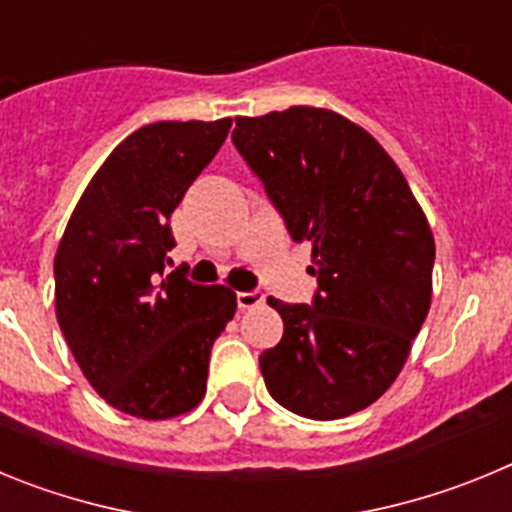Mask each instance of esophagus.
<instances>
[{
    "label": "esophagus",
    "instance_id": "34e87169",
    "mask_svg": "<svg viewBox=\"0 0 512 512\" xmlns=\"http://www.w3.org/2000/svg\"><path fill=\"white\" fill-rule=\"evenodd\" d=\"M264 302L261 292H238V307L241 310H251V307H259Z\"/></svg>",
    "mask_w": 512,
    "mask_h": 512
}]
</instances>
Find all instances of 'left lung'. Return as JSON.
<instances>
[{
  "mask_svg": "<svg viewBox=\"0 0 512 512\" xmlns=\"http://www.w3.org/2000/svg\"><path fill=\"white\" fill-rule=\"evenodd\" d=\"M233 143L289 235L312 246V305L269 297L284 336L259 356L282 408L336 420L369 408L408 361L433 295L431 225L390 153L348 117L289 107L235 117Z\"/></svg>",
  "mask_w": 512,
  "mask_h": 512,
  "instance_id": "obj_1",
  "label": "left lung"
}]
</instances>
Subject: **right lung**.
Listing matches in <instances>:
<instances>
[{
    "instance_id": "1",
    "label": "right lung",
    "mask_w": 512,
    "mask_h": 512,
    "mask_svg": "<svg viewBox=\"0 0 512 512\" xmlns=\"http://www.w3.org/2000/svg\"><path fill=\"white\" fill-rule=\"evenodd\" d=\"M223 120L153 122L107 156L58 243L56 318L76 364L107 405L143 420L197 408L210 351L235 292L166 274L169 217L228 138Z\"/></svg>"
}]
</instances>
